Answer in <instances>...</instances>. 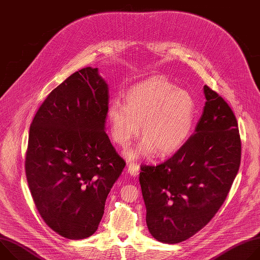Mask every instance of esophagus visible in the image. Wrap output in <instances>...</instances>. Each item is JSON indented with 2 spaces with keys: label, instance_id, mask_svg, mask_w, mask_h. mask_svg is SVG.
Returning <instances> with one entry per match:
<instances>
[{
  "label": "esophagus",
  "instance_id": "1",
  "mask_svg": "<svg viewBox=\"0 0 260 260\" xmlns=\"http://www.w3.org/2000/svg\"><path fill=\"white\" fill-rule=\"evenodd\" d=\"M139 171H140V168H139V166L137 164H134V162L128 164V166H127V173L131 176L136 177L139 174Z\"/></svg>",
  "mask_w": 260,
  "mask_h": 260
}]
</instances>
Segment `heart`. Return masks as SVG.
<instances>
[{"mask_svg": "<svg viewBox=\"0 0 260 260\" xmlns=\"http://www.w3.org/2000/svg\"><path fill=\"white\" fill-rule=\"evenodd\" d=\"M192 94L166 78H152L129 88L124 103L114 100L108 107L113 140L125 147L140 133L143 141L125 152L131 158L156 152L160 156L179 150L189 138L196 120Z\"/></svg>", "mask_w": 260, "mask_h": 260, "instance_id": "heart-1", "label": "heart"}]
</instances>
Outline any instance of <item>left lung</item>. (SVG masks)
<instances>
[{"label":"left lung","instance_id":"1","mask_svg":"<svg viewBox=\"0 0 260 260\" xmlns=\"http://www.w3.org/2000/svg\"><path fill=\"white\" fill-rule=\"evenodd\" d=\"M206 103L194 134L165 162L143 165L139 181L151 236L167 244L189 239L224 203L241 164L236 116L204 86Z\"/></svg>","mask_w":260,"mask_h":260}]
</instances>
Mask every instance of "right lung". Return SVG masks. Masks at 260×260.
<instances>
[{
    "label": "right lung",
    "mask_w": 260,
    "mask_h": 260,
    "mask_svg": "<svg viewBox=\"0 0 260 260\" xmlns=\"http://www.w3.org/2000/svg\"><path fill=\"white\" fill-rule=\"evenodd\" d=\"M108 106L107 82L87 67L48 94L29 127L25 173L34 203L70 240L96 232L125 166L105 132Z\"/></svg>",
    "instance_id": "add662e5"
}]
</instances>
